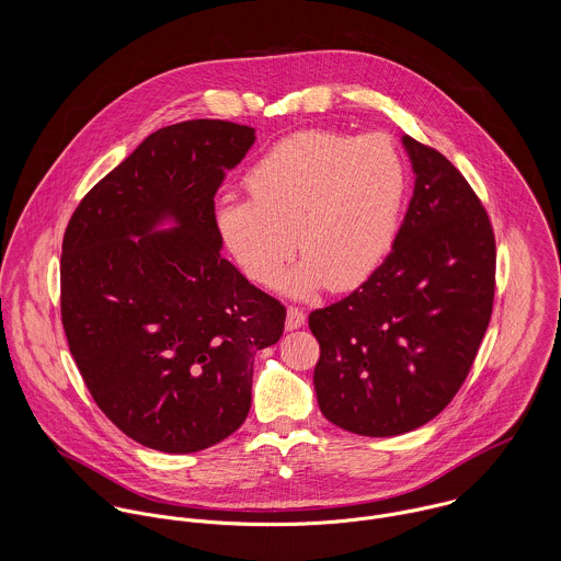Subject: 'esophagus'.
Instances as JSON below:
<instances>
[{"label": "esophagus", "instance_id": "34e87169", "mask_svg": "<svg viewBox=\"0 0 561 561\" xmlns=\"http://www.w3.org/2000/svg\"><path fill=\"white\" fill-rule=\"evenodd\" d=\"M305 321H307V318H305V313L300 309H296V307L287 309V321H285L287 330H298V328L305 325Z\"/></svg>", "mask_w": 561, "mask_h": 561}]
</instances>
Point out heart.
Listing matches in <instances>:
<instances>
[{
    "label": "heart",
    "mask_w": 561,
    "mask_h": 561,
    "mask_svg": "<svg viewBox=\"0 0 561 561\" xmlns=\"http://www.w3.org/2000/svg\"><path fill=\"white\" fill-rule=\"evenodd\" d=\"M245 187L250 198L214 203L222 245L250 280L274 285L298 243L305 259L280 289L309 298L323 285L350 289L385 261L400 227L408 170L385 134L307 129L254 161Z\"/></svg>",
    "instance_id": "obj_1"
}]
</instances>
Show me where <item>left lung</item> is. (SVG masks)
<instances>
[{"label": "left lung", "instance_id": "1", "mask_svg": "<svg viewBox=\"0 0 561 561\" xmlns=\"http://www.w3.org/2000/svg\"><path fill=\"white\" fill-rule=\"evenodd\" d=\"M414 190L385 263L313 311L321 414L360 436L432 421L462 387L494 298V236L480 198L438 151L401 136Z\"/></svg>", "mask_w": 561, "mask_h": 561}]
</instances>
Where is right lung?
<instances>
[{
	"label": "right lung",
	"mask_w": 561,
	"mask_h": 561,
	"mask_svg": "<svg viewBox=\"0 0 561 561\" xmlns=\"http://www.w3.org/2000/svg\"><path fill=\"white\" fill-rule=\"evenodd\" d=\"M254 129L185 121L151 134L76 209L60 259L62 323L81 378L136 443L194 454L250 410L254 354L285 307L222 256L211 209Z\"/></svg>",
	"instance_id": "obj_1"
}]
</instances>
